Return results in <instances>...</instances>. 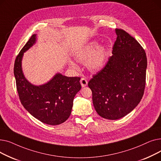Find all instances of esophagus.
<instances>
[{"mask_svg": "<svg viewBox=\"0 0 161 161\" xmlns=\"http://www.w3.org/2000/svg\"><path fill=\"white\" fill-rule=\"evenodd\" d=\"M80 83H81V86L84 87H86V86L87 85L88 81H87V80L86 78H82L81 79V80H80Z\"/></svg>", "mask_w": 161, "mask_h": 161, "instance_id": "obj_1", "label": "esophagus"}]
</instances>
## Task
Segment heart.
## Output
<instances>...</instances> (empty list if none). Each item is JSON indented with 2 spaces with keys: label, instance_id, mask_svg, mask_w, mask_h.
I'll use <instances>...</instances> for the list:
<instances>
[{
  "label": "heart",
  "instance_id": "obj_1",
  "mask_svg": "<svg viewBox=\"0 0 161 161\" xmlns=\"http://www.w3.org/2000/svg\"><path fill=\"white\" fill-rule=\"evenodd\" d=\"M99 47L97 42L93 41L84 46L75 55L76 60L86 63L91 70H98L104 66L107 58V49L104 46ZM73 65V63H71Z\"/></svg>",
  "mask_w": 161,
  "mask_h": 161
}]
</instances>
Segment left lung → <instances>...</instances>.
I'll list each match as a JSON object with an SVG mask.
<instances>
[{
    "mask_svg": "<svg viewBox=\"0 0 161 161\" xmlns=\"http://www.w3.org/2000/svg\"><path fill=\"white\" fill-rule=\"evenodd\" d=\"M115 32L113 55L88 83L95 110L110 120L125 116L139 104L147 68L146 53L139 42L122 29Z\"/></svg>",
    "mask_w": 161,
    "mask_h": 161,
    "instance_id": "8db88e82",
    "label": "left lung"
}]
</instances>
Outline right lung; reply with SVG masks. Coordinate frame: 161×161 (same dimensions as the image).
<instances>
[{"label":"right lung","instance_id":"right-lung-1","mask_svg":"<svg viewBox=\"0 0 161 161\" xmlns=\"http://www.w3.org/2000/svg\"><path fill=\"white\" fill-rule=\"evenodd\" d=\"M36 41L31 36L16 57L14 73L16 88L23 107L41 122L57 125L66 121L70 115L73 100L81 89L80 77H66L57 74L45 85L35 86L24 77L21 69L23 53Z\"/></svg>","mask_w":161,"mask_h":161}]
</instances>
